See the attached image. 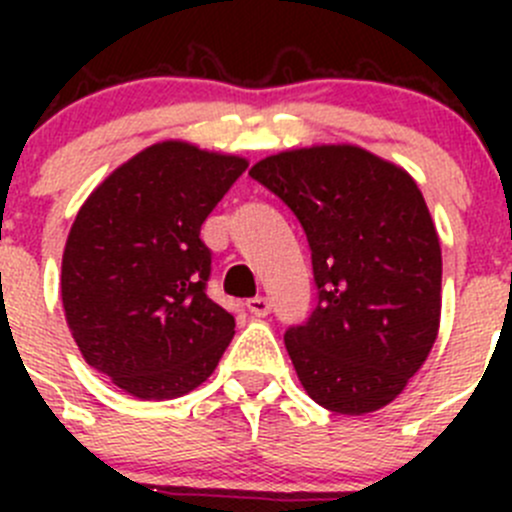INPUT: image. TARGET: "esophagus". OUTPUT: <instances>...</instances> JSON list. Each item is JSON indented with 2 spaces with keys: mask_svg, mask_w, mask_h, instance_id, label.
Here are the masks:
<instances>
[{
  "mask_svg": "<svg viewBox=\"0 0 512 512\" xmlns=\"http://www.w3.org/2000/svg\"><path fill=\"white\" fill-rule=\"evenodd\" d=\"M247 309H250V314L252 317H267V314H270V309H272V304H270V299L267 297H252V299H247Z\"/></svg>",
  "mask_w": 512,
  "mask_h": 512,
  "instance_id": "esophagus-1",
  "label": "esophagus"
}]
</instances>
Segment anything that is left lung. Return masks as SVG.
Returning a JSON list of instances; mask_svg holds the SVG:
<instances>
[{"mask_svg":"<svg viewBox=\"0 0 512 512\" xmlns=\"http://www.w3.org/2000/svg\"><path fill=\"white\" fill-rule=\"evenodd\" d=\"M297 215L317 307L285 347L304 391L361 416L404 391L441 322V245L409 173L359 146H312L252 165Z\"/></svg>","mask_w":512,"mask_h":512,"instance_id":"8db88e82","label":"left lung"}]
</instances>
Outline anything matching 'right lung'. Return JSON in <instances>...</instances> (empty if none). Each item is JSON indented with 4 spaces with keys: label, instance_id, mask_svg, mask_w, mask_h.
<instances>
[{
    "label": "right lung",
    "instance_id": "1",
    "mask_svg": "<svg viewBox=\"0 0 512 512\" xmlns=\"http://www.w3.org/2000/svg\"><path fill=\"white\" fill-rule=\"evenodd\" d=\"M245 168V158L156 143L113 170L71 225L66 322L86 364L136 399L193 391L235 334V317L205 292L213 252L200 227Z\"/></svg>",
    "mask_w": 512,
    "mask_h": 512
}]
</instances>
